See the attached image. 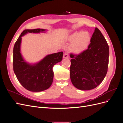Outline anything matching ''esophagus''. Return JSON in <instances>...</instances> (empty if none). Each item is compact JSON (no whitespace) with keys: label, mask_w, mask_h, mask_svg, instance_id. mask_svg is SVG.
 Masks as SVG:
<instances>
[{"label":"esophagus","mask_w":123,"mask_h":123,"mask_svg":"<svg viewBox=\"0 0 123 123\" xmlns=\"http://www.w3.org/2000/svg\"><path fill=\"white\" fill-rule=\"evenodd\" d=\"M63 58H69V55L67 53H64L63 55Z\"/></svg>","instance_id":"1"}]
</instances>
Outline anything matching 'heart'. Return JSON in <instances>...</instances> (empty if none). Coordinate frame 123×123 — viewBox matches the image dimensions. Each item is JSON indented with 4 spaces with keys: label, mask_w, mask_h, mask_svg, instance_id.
<instances>
[{
    "label": "heart",
    "mask_w": 123,
    "mask_h": 123,
    "mask_svg": "<svg viewBox=\"0 0 123 123\" xmlns=\"http://www.w3.org/2000/svg\"><path fill=\"white\" fill-rule=\"evenodd\" d=\"M67 39L71 42L69 47L70 51L75 54H80L88 48L90 43L91 36L87 31H75L71 33Z\"/></svg>",
    "instance_id": "heart-1"
}]
</instances>
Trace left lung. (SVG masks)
<instances>
[{
  "instance_id": "8db88e82",
  "label": "left lung",
  "mask_w": 123,
  "mask_h": 123,
  "mask_svg": "<svg viewBox=\"0 0 123 123\" xmlns=\"http://www.w3.org/2000/svg\"><path fill=\"white\" fill-rule=\"evenodd\" d=\"M88 48L78 55L70 54V79L80 90L94 89L102 82L107 72L109 49L99 29H95Z\"/></svg>"
}]
</instances>
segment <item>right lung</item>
<instances>
[{"label":"right lung","mask_w":123,"mask_h":123,"mask_svg":"<svg viewBox=\"0 0 123 123\" xmlns=\"http://www.w3.org/2000/svg\"><path fill=\"white\" fill-rule=\"evenodd\" d=\"M47 31L43 29L25 30L14 46V72L21 85L30 91L40 92L50 88L53 80V66L62 59V52L47 55L34 64L26 62L24 58L20 49L22 37L28 33H45Z\"/></svg>","instance_id":"right-lung-1"}]
</instances>
